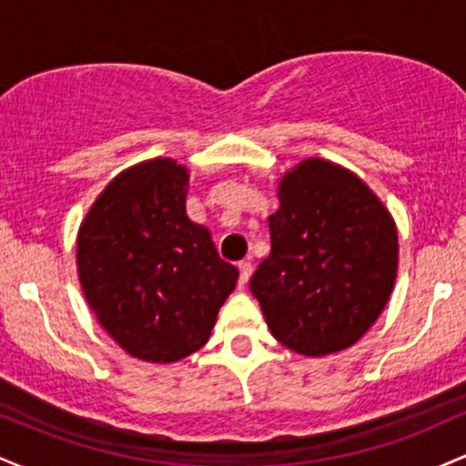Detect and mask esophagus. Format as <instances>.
Listing matches in <instances>:
<instances>
[{
	"label": "esophagus",
	"instance_id": "esophagus-1",
	"mask_svg": "<svg viewBox=\"0 0 466 466\" xmlns=\"http://www.w3.org/2000/svg\"><path fill=\"white\" fill-rule=\"evenodd\" d=\"M238 282L240 285H245V282L249 280V276H251V263H248V260H240L238 263Z\"/></svg>",
	"mask_w": 466,
	"mask_h": 466
}]
</instances>
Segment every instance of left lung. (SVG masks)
Instances as JSON below:
<instances>
[{
  "label": "left lung",
  "mask_w": 466,
  "mask_h": 466,
  "mask_svg": "<svg viewBox=\"0 0 466 466\" xmlns=\"http://www.w3.org/2000/svg\"><path fill=\"white\" fill-rule=\"evenodd\" d=\"M278 201L271 251L249 280L267 326L307 357L349 349L392 293L397 226L357 175L319 157L285 173Z\"/></svg>",
  "instance_id": "8db88e82"
}]
</instances>
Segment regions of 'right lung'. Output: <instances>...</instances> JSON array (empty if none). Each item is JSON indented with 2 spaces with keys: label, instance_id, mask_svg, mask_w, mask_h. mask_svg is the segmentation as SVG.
<instances>
[{
  "label": "right lung",
  "instance_id": "right-lung-1",
  "mask_svg": "<svg viewBox=\"0 0 466 466\" xmlns=\"http://www.w3.org/2000/svg\"><path fill=\"white\" fill-rule=\"evenodd\" d=\"M188 170L155 157L122 170L78 229L89 307L131 357L179 361L210 339L238 269L186 215Z\"/></svg>",
  "mask_w": 466,
  "mask_h": 466
}]
</instances>
